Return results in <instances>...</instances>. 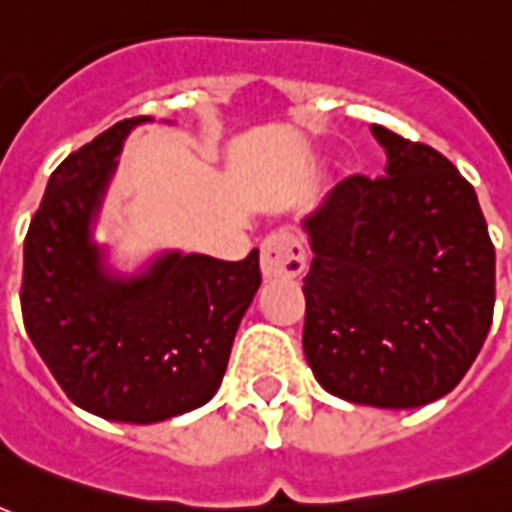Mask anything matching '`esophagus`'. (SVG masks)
<instances>
[{"mask_svg": "<svg viewBox=\"0 0 512 512\" xmlns=\"http://www.w3.org/2000/svg\"><path fill=\"white\" fill-rule=\"evenodd\" d=\"M260 268L265 279H297L305 271V247L295 233H271L260 247Z\"/></svg>", "mask_w": 512, "mask_h": 512, "instance_id": "esophagus-1", "label": "esophagus"}]
</instances>
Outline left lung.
<instances>
[{"mask_svg": "<svg viewBox=\"0 0 512 512\" xmlns=\"http://www.w3.org/2000/svg\"><path fill=\"white\" fill-rule=\"evenodd\" d=\"M385 175H350L311 217L303 350L321 388L412 409L457 388L494 316V244L446 156L372 124Z\"/></svg>", "mask_w": 512, "mask_h": 512, "instance_id": "left-lung-1", "label": "left lung"}]
</instances>
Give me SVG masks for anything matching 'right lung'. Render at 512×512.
<instances>
[{"instance_id":"1","label":"right lung","mask_w":512,"mask_h":512,"mask_svg":"<svg viewBox=\"0 0 512 512\" xmlns=\"http://www.w3.org/2000/svg\"><path fill=\"white\" fill-rule=\"evenodd\" d=\"M138 122L146 116L116 122L50 175L23 244L20 311L76 406L148 425L215 396L263 279L257 249L239 263L172 252L130 281L103 271L90 225L122 140Z\"/></svg>"}]
</instances>
